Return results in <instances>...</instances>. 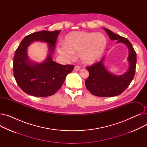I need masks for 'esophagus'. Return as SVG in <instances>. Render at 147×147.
<instances>
[{
    "mask_svg": "<svg viewBox=\"0 0 147 147\" xmlns=\"http://www.w3.org/2000/svg\"><path fill=\"white\" fill-rule=\"evenodd\" d=\"M80 69V67H79V66H75L74 67V70L76 71H79Z\"/></svg>",
    "mask_w": 147,
    "mask_h": 147,
    "instance_id": "obj_1",
    "label": "esophagus"
}]
</instances>
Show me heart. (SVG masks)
I'll use <instances>...</instances> for the list:
<instances>
[{
    "label": "heart",
    "mask_w": 147,
    "mask_h": 147,
    "mask_svg": "<svg viewBox=\"0 0 147 147\" xmlns=\"http://www.w3.org/2000/svg\"><path fill=\"white\" fill-rule=\"evenodd\" d=\"M107 43V38L101 33L74 32L67 34L65 42L57 45V50L68 59L73 57L74 52H78L82 63L92 64L101 58Z\"/></svg>",
    "instance_id": "b5f03b06"
}]
</instances>
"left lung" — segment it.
I'll return each instance as SVG.
<instances>
[{
  "label": "left lung",
  "instance_id": "8db88e82",
  "mask_svg": "<svg viewBox=\"0 0 147 147\" xmlns=\"http://www.w3.org/2000/svg\"><path fill=\"white\" fill-rule=\"evenodd\" d=\"M103 28L109 34L111 40H117V43H122L127 46L129 49L127 61L129 66L123 74H114L109 71L105 66V55L98 63L86 67L89 76L85 82V85L92 95L101 97H112L120 95L133 80L136 69V53L127 38L114 33L109 29Z\"/></svg>",
  "mask_w": 147,
  "mask_h": 147
}]
</instances>
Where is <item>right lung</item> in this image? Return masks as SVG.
I'll use <instances>...</instances> for the list:
<instances>
[{
  "instance_id": "1",
  "label": "right lung",
  "mask_w": 147,
  "mask_h": 147,
  "mask_svg": "<svg viewBox=\"0 0 147 147\" xmlns=\"http://www.w3.org/2000/svg\"><path fill=\"white\" fill-rule=\"evenodd\" d=\"M61 30L40 31L24 38L13 57V75L18 86L26 94L37 97L53 95L61 88L74 65H61L53 61L52 54ZM34 41L48 43L49 54L42 63L31 60L27 54L28 46Z\"/></svg>"
}]
</instances>
